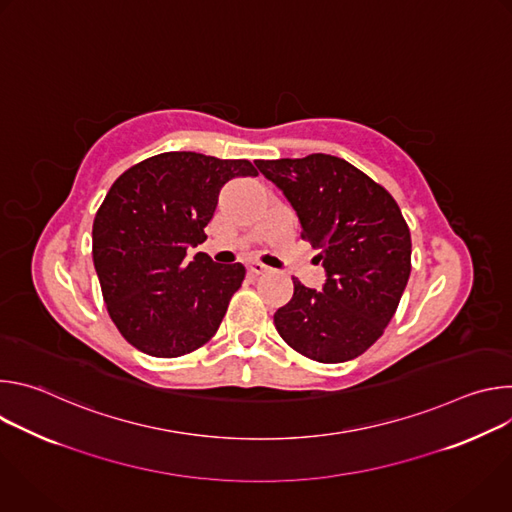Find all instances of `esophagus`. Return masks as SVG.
<instances>
[{
	"label": "esophagus",
	"mask_w": 512,
	"mask_h": 512,
	"mask_svg": "<svg viewBox=\"0 0 512 512\" xmlns=\"http://www.w3.org/2000/svg\"><path fill=\"white\" fill-rule=\"evenodd\" d=\"M249 271H251L253 275H261V273H267L269 267L263 265L261 261H251V263H249Z\"/></svg>",
	"instance_id": "obj_1"
}]
</instances>
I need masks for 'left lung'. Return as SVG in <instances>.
Here are the masks:
<instances>
[{
    "label": "left lung",
    "instance_id": "1",
    "mask_svg": "<svg viewBox=\"0 0 512 512\" xmlns=\"http://www.w3.org/2000/svg\"><path fill=\"white\" fill-rule=\"evenodd\" d=\"M294 206L302 239L326 271L322 291L294 279V298L273 316L279 336L318 362H346L391 322L411 273V235L393 196L328 154L257 160Z\"/></svg>",
    "mask_w": 512,
    "mask_h": 512
}]
</instances>
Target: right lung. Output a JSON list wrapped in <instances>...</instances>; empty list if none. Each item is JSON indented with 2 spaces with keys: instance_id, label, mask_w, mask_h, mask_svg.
<instances>
[{
  "instance_id": "add662e5",
  "label": "right lung",
  "mask_w": 512,
  "mask_h": 512,
  "mask_svg": "<svg viewBox=\"0 0 512 512\" xmlns=\"http://www.w3.org/2000/svg\"><path fill=\"white\" fill-rule=\"evenodd\" d=\"M257 176L247 160L166 152L123 172L93 223V261L111 320L137 350L174 358L208 342L245 279L243 263L221 265L200 245L218 192Z\"/></svg>"
}]
</instances>
